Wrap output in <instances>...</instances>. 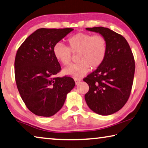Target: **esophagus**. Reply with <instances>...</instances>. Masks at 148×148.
<instances>
[{"instance_id":"34e87169","label":"esophagus","mask_w":148,"mask_h":148,"mask_svg":"<svg viewBox=\"0 0 148 148\" xmlns=\"http://www.w3.org/2000/svg\"><path fill=\"white\" fill-rule=\"evenodd\" d=\"M74 81H75V83H76V84H79V82H80L81 80L79 78H75L74 79Z\"/></svg>"}]
</instances>
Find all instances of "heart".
Masks as SVG:
<instances>
[{
  "instance_id": "1",
  "label": "heart",
  "mask_w": 148,
  "mask_h": 148,
  "mask_svg": "<svg viewBox=\"0 0 148 148\" xmlns=\"http://www.w3.org/2000/svg\"><path fill=\"white\" fill-rule=\"evenodd\" d=\"M69 47L58 43L53 47V54L62 65H69L72 54L78 55L79 62L63 70V73L75 78H81L90 71L96 69L105 61L107 54V41L102 35L79 32L67 40Z\"/></svg>"
}]
</instances>
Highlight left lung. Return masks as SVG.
I'll list each match as a JSON object with an SVG mask.
<instances>
[{
  "mask_svg": "<svg viewBox=\"0 0 148 148\" xmlns=\"http://www.w3.org/2000/svg\"><path fill=\"white\" fill-rule=\"evenodd\" d=\"M99 33L107 41L103 63L84 78L88 84L87 105L96 113L109 115L119 111L130 97L135 72V62L130 45L121 35L103 27H87Z\"/></svg>",
  "mask_w": 148,
  "mask_h": 148,
  "instance_id": "1",
  "label": "left lung"
}]
</instances>
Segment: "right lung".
<instances>
[{
	"instance_id": "obj_1",
	"label": "right lung",
	"mask_w": 148,
	"mask_h": 148,
	"mask_svg": "<svg viewBox=\"0 0 148 148\" xmlns=\"http://www.w3.org/2000/svg\"><path fill=\"white\" fill-rule=\"evenodd\" d=\"M72 28L37 29L18 49L14 62L16 86L30 111L51 116L61 109L68 93L75 86L71 77H56L61 67L53 54V47Z\"/></svg>"
}]
</instances>
